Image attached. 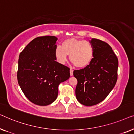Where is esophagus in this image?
Segmentation results:
<instances>
[{
  "mask_svg": "<svg viewBox=\"0 0 134 134\" xmlns=\"http://www.w3.org/2000/svg\"><path fill=\"white\" fill-rule=\"evenodd\" d=\"M70 73L71 76H73V70L72 69L70 70Z\"/></svg>",
  "mask_w": 134,
  "mask_h": 134,
  "instance_id": "esophagus-1",
  "label": "esophagus"
}]
</instances>
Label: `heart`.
Listing matches in <instances>:
<instances>
[{
  "label": "heart",
  "mask_w": 134,
  "mask_h": 134,
  "mask_svg": "<svg viewBox=\"0 0 134 134\" xmlns=\"http://www.w3.org/2000/svg\"><path fill=\"white\" fill-rule=\"evenodd\" d=\"M94 54L93 47L87 41L69 38L64 41L61 47H58L54 51L57 61L64 64L69 56L70 61L75 66L84 68L91 63Z\"/></svg>",
  "instance_id": "1"
}]
</instances>
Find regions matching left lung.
Segmentation results:
<instances>
[{"label":"left lung","mask_w":134,"mask_h":134,"mask_svg":"<svg viewBox=\"0 0 134 134\" xmlns=\"http://www.w3.org/2000/svg\"><path fill=\"white\" fill-rule=\"evenodd\" d=\"M93 59L88 66L73 71L78 83L76 99L86 106L97 104L107 97L117 81L118 58L106 42L92 38Z\"/></svg>","instance_id":"1"}]
</instances>
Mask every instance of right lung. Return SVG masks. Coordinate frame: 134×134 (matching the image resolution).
I'll use <instances>...</instances> for the list:
<instances>
[{
	"label": "right lung",
	"mask_w": 134,
	"mask_h": 134,
	"mask_svg": "<svg viewBox=\"0 0 134 134\" xmlns=\"http://www.w3.org/2000/svg\"><path fill=\"white\" fill-rule=\"evenodd\" d=\"M55 36L37 37L19 54L17 77L24 95L34 104L47 105L57 98L58 86L70 78V69L56 61Z\"/></svg>",
	"instance_id": "right-lung-1"
}]
</instances>
